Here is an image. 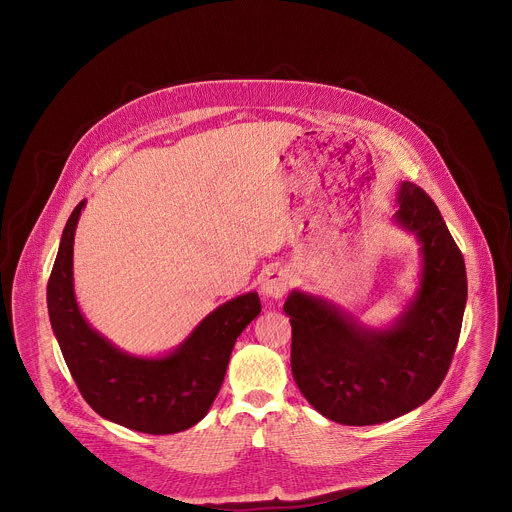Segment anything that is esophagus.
Wrapping results in <instances>:
<instances>
[{
	"label": "esophagus",
	"mask_w": 512,
	"mask_h": 512,
	"mask_svg": "<svg viewBox=\"0 0 512 512\" xmlns=\"http://www.w3.org/2000/svg\"><path fill=\"white\" fill-rule=\"evenodd\" d=\"M289 287V275L283 269H271L261 279V294L269 300H281Z\"/></svg>",
	"instance_id": "esophagus-1"
}]
</instances>
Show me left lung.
<instances>
[{
    "label": "left lung",
    "instance_id": "1",
    "mask_svg": "<svg viewBox=\"0 0 512 512\" xmlns=\"http://www.w3.org/2000/svg\"><path fill=\"white\" fill-rule=\"evenodd\" d=\"M395 221L421 243V281L403 316L364 328L336 306L291 291V373L308 403L342 425L391 421L425 403L448 375L468 298L466 265L435 202L413 182Z\"/></svg>",
    "mask_w": 512,
    "mask_h": 512
}]
</instances>
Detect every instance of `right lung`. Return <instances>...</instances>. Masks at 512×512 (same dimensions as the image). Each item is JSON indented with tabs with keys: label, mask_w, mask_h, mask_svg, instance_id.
Segmentation results:
<instances>
[{
	"label": "right lung",
	"mask_w": 512,
	"mask_h": 512,
	"mask_svg": "<svg viewBox=\"0 0 512 512\" xmlns=\"http://www.w3.org/2000/svg\"><path fill=\"white\" fill-rule=\"evenodd\" d=\"M85 200L62 231L48 279L50 324L66 367L85 401L123 427L166 435L196 425L221 391L239 334L259 316L255 291L208 314L168 356H129L95 332L83 318L72 287V243Z\"/></svg>",
	"instance_id": "obj_1"
}]
</instances>
